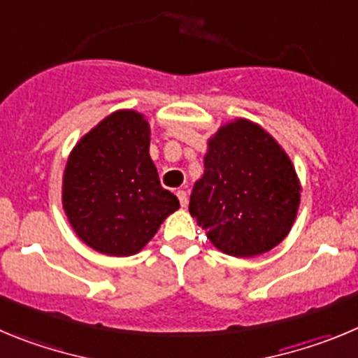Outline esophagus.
<instances>
[{
  "label": "esophagus",
  "instance_id": "esophagus-1",
  "mask_svg": "<svg viewBox=\"0 0 358 358\" xmlns=\"http://www.w3.org/2000/svg\"><path fill=\"white\" fill-rule=\"evenodd\" d=\"M176 196H178V199H180V205H182V207H187V203H189V196H187V192L176 191Z\"/></svg>",
  "mask_w": 358,
  "mask_h": 358
}]
</instances>
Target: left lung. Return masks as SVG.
Instances as JSON below:
<instances>
[{
  "label": "left lung",
  "instance_id": "8db88e82",
  "mask_svg": "<svg viewBox=\"0 0 358 358\" xmlns=\"http://www.w3.org/2000/svg\"><path fill=\"white\" fill-rule=\"evenodd\" d=\"M203 164L189 212L217 250L257 257L287 237L301 185L287 153L262 127L248 119L221 127Z\"/></svg>",
  "mask_w": 358,
  "mask_h": 358
}]
</instances>
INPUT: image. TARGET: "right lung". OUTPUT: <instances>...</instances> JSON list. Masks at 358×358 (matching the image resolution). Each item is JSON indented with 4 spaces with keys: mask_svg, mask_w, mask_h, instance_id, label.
Segmentation results:
<instances>
[{
    "mask_svg": "<svg viewBox=\"0 0 358 358\" xmlns=\"http://www.w3.org/2000/svg\"><path fill=\"white\" fill-rule=\"evenodd\" d=\"M62 205L80 239L110 257L139 253L178 210L160 185L143 114L117 110L83 135L67 159Z\"/></svg>",
    "mask_w": 358,
    "mask_h": 358,
    "instance_id": "add662e5",
    "label": "right lung"
}]
</instances>
